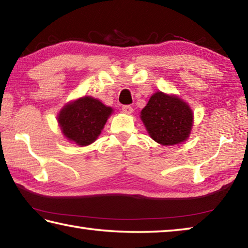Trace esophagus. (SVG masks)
<instances>
[{
	"instance_id": "1",
	"label": "esophagus",
	"mask_w": 248,
	"mask_h": 248,
	"mask_svg": "<svg viewBox=\"0 0 248 248\" xmlns=\"http://www.w3.org/2000/svg\"><path fill=\"white\" fill-rule=\"evenodd\" d=\"M123 111L124 112V114H131V112H133V108L131 106H129V105H124V106H123Z\"/></svg>"
}]
</instances>
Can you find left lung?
<instances>
[{
    "mask_svg": "<svg viewBox=\"0 0 248 248\" xmlns=\"http://www.w3.org/2000/svg\"><path fill=\"white\" fill-rule=\"evenodd\" d=\"M141 120L152 139L162 145H174L189 137L194 114L184 100L157 92L141 111Z\"/></svg>",
    "mask_w": 248,
    "mask_h": 248,
    "instance_id": "left-lung-1",
    "label": "left lung"
}]
</instances>
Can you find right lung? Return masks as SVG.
Wrapping results in <instances>:
<instances>
[{"label":"right lung","instance_id":"right-lung-1","mask_svg":"<svg viewBox=\"0 0 248 248\" xmlns=\"http://www.w3.org/2000/svg\"><path fill=\"white\" fill-rule=\"evenodd\" d=\"M111 112V107L85 96L65 105L58 116V123L66 139L85 146L97 139Z\"/></svg>","mask_w":248,"mask_h":248}]
</instances>
